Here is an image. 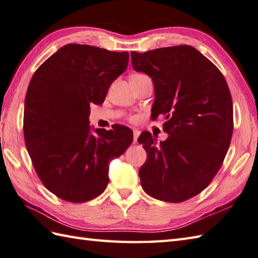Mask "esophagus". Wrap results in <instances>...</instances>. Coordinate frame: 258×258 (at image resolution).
<instances>
[{
    "instance_id": "obj_1",
    "label": "esophagus",
    "mask_w": 258,
    "mask_h": 258,
    "mask_svg": "<svg viewBox=\"0 0 258 258\" xmlns=\"http://www.w3.org/2000/svg\"><path fill=\"white\" fill-rule=\"evenodd\" d=\"M133 133H134V143H137V140H138V137H139V130H137V129H134L133 130Z\"/></svg>"
}]
</instances>
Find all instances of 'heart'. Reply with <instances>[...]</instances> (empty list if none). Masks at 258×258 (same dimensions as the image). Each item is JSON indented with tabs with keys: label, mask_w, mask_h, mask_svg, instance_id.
<instances>
[{
	"label": "heart",
	"mask_w": 258,
	"mask_h": 258,
	"mask_svg": "<svg viewBox=\"0 0 258 258\" xmlns=\"http://www.w3.org/2000/svg\"><path fill=\"white\" fill-rule=\"evenodd\" d=\"M137 75H141V73H137ZM131 120H134V119H131Z\"/></svg>",
	"instance_id": "b5f03b06"
}]
</instances>
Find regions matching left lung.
<instances>
[{
	"mask_svg": "<svg viewBox=\"0 0 258 258\" xmlns=\"http://www.w3.org/2000/svg\"><path fill=\"white\" fill-rule=\"evenodd\" d=\"M136 71L155 85L154 120L164 115L169 137L157 145L143 133L147 160L139 177L149 196L181 203L206 188L222 167L234 129L233 101L223 73L190 45L131 52Z\"/></svg>",
	"mask_w": 258,
	"mask_h": 258,
	"instance_id": "1",
	"label": "left lung"
}]
</instances>
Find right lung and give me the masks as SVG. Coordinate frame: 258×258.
<instances>
[{"mask_svg": "<svg viewBox=\"0 0 258 258\" xmlns=\"http://www.w3.org/2000/svg\"><path fill=\"white\" fill-rule=\"evenodd\" d=\"M128 52L70 43L34 72L26 91L23 133L40 180L63 201L85 203L109 182V161L133 143L125 125L90 133V104H101L127 69Z\"/></svg>", "mask_w": 258, "mask_h": 258, "instance_id": "add662e5", "label": "right lung"}]
</instances>
